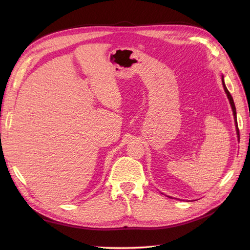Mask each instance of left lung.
<instances>
[{
    "mask_svg": "<svg viewBox=\"0 0 250 250\" xmlns=\"http://www.w3.org/2000/svg\"><path fill=\"white\" fill-rule=\"evenodd\" d=\"M221 80H222V84H223V88H224V91L225 93L228 97V100L230 102V105H231V108H232V111H233V115H234V122H235V126H236V133H237V137H238V140H239V129H238V125H237V115H236V108H235V104H234V101H233V98L230 94V92L228 91L226 85H225V81H224V76L221 75Z\"/></svg>",
    "mask_w": 250,
    "mask_h": 250,
    "instance_id": "8db88e82",
    "label": "left lung"
}]
</instances>
